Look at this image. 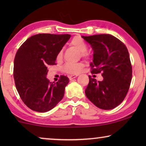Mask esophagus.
Masks as SVG:
<instances>
[{
	"instance_id": "34e87169",
	"label": "esophagus",
	"mask_w": 146,
	"mask_h": 146,
	"mask_svg": "<svg viewBox=\"0 0 146 146\" xmlns=\"http://www.w3.org/2000/svg\"><path fill=\"white\" fill-rule=\"evenodd\" d=\"M78 76V74H73V75H70L69 76V79L70 80H73L74 78H76Z\"/></svg>"
}]
</instances>
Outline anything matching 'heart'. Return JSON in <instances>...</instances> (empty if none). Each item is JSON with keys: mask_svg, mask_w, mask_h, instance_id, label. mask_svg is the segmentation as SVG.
Returning <instances> with one entry per match:
<instances>
[{"mask_svg": "<svg viewBox=\"0 0 146 146\" xmlns=\"http://www.w3.org/2000/svg\"><path fill=\"white\" fill-rule=\"evenodd\" d=\"M71 44L74 46L75 48L81 52L82 56H86V52L88 49V46L86 43L85 41L80 36H76L72 40ZM63 55V51L62 50H60L58 53L56 59L57 60H60L62 58ZM84 68V64L82 62L78 63H66L64 65L63 68L64 71L65 72H67L68 74H78L80 72H81L82 70Z\"/></svg>", "mask_w": 146, "mask_h": 146, "instance_id": "heart-1", "label": "heart"}]
</instances>
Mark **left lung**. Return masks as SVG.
Instances as JSON below:
<instances>
[{
    "instance_id": "left-lung-1",
    "label": "left lung",
    "mask_w": 146,
    "mask_h": 146,
    "mask_svg": "<svg viewBox=\"0 0 146 146\" xmlns=\"http://www.w3.org/2000/svg\"><path fill=\"white\" fill-rule=\"evenodd\" d=\"M92 48V74L102 73V81L89 76L86 97L99 108L111 110L122 102L129 90L132 68L124 44L111 35L82 36Z\"/></svg>"
}]
</instances>
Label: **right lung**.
Segmentation results:
<instances>
[{
  "instance_id": "1",
  "label": "right lung",
  "mask_w": 146,
  "mask_h": 146,
  "mask_svg": "<svg viewBox=\"0 0 146 146\" xmlns=\"http://www.w3.org/2000/svg\"><path fill=\"white\" fill-rule=\"evenodd\" d=\"M70 35L38 34L21 46L14 60V79L20 97L32 110L46 112L54 108L64 95L68 78L61 76L57 82L46 78L48 66L56 64L58 52Z\"/></svg>"
}]
</instances>
